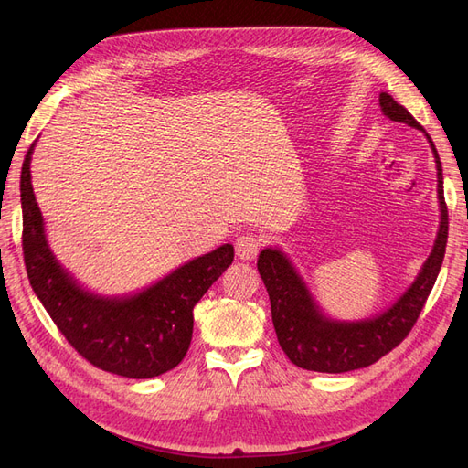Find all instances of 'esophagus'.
Instances as JSON below:
<instances>
[{
	"label": "esophagus",
	"mask_w": 468,
	"mask_h": 468,
	"mask_svg": "<svg viewBox=\"0 0 468 468\" xmlns=\"http://www.w3.org/2000/svg\"><path fill=\"white\" fill-rule=\"evenodd\" d=\"M261 250V239L256 234H242L236 239V256L239 260H253Z\"/></svg>",
	"instance_id": "esophagus-1"
}]
</instances>
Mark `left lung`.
Returning a JSON list of instances; mask_svg holds the SVG:
<instances>
[{
  "label": "left lung",
  "mask_w": 468,
  "mask_h": 468,
  "mask_svg": "<svg viewBox=\"0 0 468 468\" xmlns=\"http://www.w3.org/2000/svg\"><path fill=\"white\" fill-rule=\"evenodd\" d=\"M380 109L390 121L420 129L428 136L437 165V197L441 207V222L430 258L410 289L387 313L361 322H337L325 318L308 292L304 281L296 273L289 258L277 248H265L258 258V269L271 301V316L281 349L291 363L306 371L347 373L377 363L399 346L414 328L441 269L447 246L449 215L443 197V169L431 136L396 103L392 95H378Z\"/></svg>",
  "instance_id": "1"
}]
</instances>
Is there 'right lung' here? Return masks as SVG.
Listing matches in <instances>:
<instances>
[{
  "label": "right lung",
  "instance_id": "add662e5",
  "mask_svg": "<svg viewBox=\"0 0 468 468\" xmlns=\"http://www.w3.org/2000/svg\"><path fill=\"white\" fill-rule=\"evenodd\" d=\"M21 169L23 258L31 287L52 322L83 359L129 378L172 371L191 346L193 308L234 260V248L187 261L143 292L105 299L83 291L56 261L31 186V155Z\"/></svg>",
  "mask_w": 468,
  "mask_h": 468
}]
</instances>
